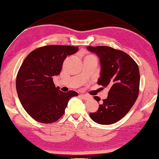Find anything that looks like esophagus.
I'll use <instances>...</instances> for the list:
<instances>
[{
  "instance_id": "obj_1",
  "label": "esophagus",
  "mask_w": 159,
  "mask_h": 159,
  "mask_svg": "<svg viewBox=\"0 0 159 159\" xmlns=\"http://www.w3.org/2000/svg\"><path fill=\"white\" fill-rule=\"evenodd\" d=\"M80 97H82V98L84 99V100H89V99H91V96H89V95H83V94H81L80 95Z\"/></svg>"
}]
</instances>
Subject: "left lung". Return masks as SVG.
Here are the masks:
<instances>
[{
  "label": "left lung",
  "mask_w": 159,
  "mask_h": 159,
  "mask_svg": "<svg viewBox=\"0 0 159 159\" xmlns=\"http://www.w3.org/2000/svg\"><path fill=\"white\" fill-rule=\"evenodd\" d=\"M89 52L99 57L100 77L97 83L109 88L107 98L103 100L91 118L102 125L114 124L124 117L132 108L139 93V68L131 57L124 52L107 46H87ZM94 99L100 101L98 97Z\"/></svg>",
  "instance_id": "left-lung-1"
}]
</instances>
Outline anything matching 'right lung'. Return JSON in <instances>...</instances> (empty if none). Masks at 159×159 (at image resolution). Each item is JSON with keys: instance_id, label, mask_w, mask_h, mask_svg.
<instances>
[{"instance_id": "1", "label": "right lung", "mask_w": 159, "mask_h": 159, "mask_svg": "<svg viewBox=\"0 0 159 159\" xmlns=\"http://www.w3.org/2000/svg\"><path fill=\"white\" fill-rule=\"evenodd\" d=\"M78 50L76 46L51 45L35 49L24 60L16 79V89L23 108L35 120L43 124L56 121L63 116L68 101L78 96L74 91H60L53 82L64 60Z\"/></svg>"}]
</instances>
